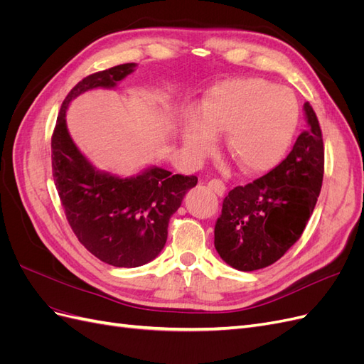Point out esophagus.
<instances>
[{
    "mask_svg": "<svg viewBox=\"0 0 364 364\" xmlns=\"http://www.w3.org/2000/svg\"><path fill=\"white\" fill-rule=\"evenodd\" d=\"M208 186H209V188H211L215 194H218V196H223L225 191H226V185L223 183V181H220V179H211V181L208 182Z\"/></svg>",
    "mask_w": 364,
    "mask_h": 364,
    "instance_id": "1",
    "label": "esophagus"
}]
</instances>
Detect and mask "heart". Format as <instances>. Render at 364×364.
I'll use <instances>...</instances> for the list:
<instances>
[{
  "label": "heart",
  "instance_id": "heart-1",
  "mask_svg": "<svg viewBox=\"0 0 364 364\" xmlns=\"http://www.w3.org/2000/svg\"><path fill=\"white\" fill-rule=\"evenodd\" d=\"M299 118L291 91L261 79H237L215 85L202 102L200 119L191 118L182 130L185 149L203 155L214 136L225 134L223 146L245 173L264 171L287 150Z\"/></svg>",
  "mask_w": 364,
  "mask_h": 364
}]
</instances>
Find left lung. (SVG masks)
<instances>
[{
    "mask_svg": "<svg viewBox=\"0 0 364 364\" xmlns=\"http://www.w3.org/2000/svg\"><path fill=\"white\" fill-rule=\"evenodd\" d=\"M306 130L277 167L225 197L214 229L218 255L241 272L277 262L310 220L323 181L322 130L310 103L304 105Z\"/></svg>",
    "mask_w": 364,
    "mask_h": 364,
    "instance_id": "1",
    "label": "left lung"
}]
</instances>
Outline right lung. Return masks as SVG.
Masks as SVG:
<instances>
[{
	"label": "right lung",
	"instance_id": "right-lung-1",
	"mask_svg": "<svg viewBox=\"0 0 364 364\" xmlns=\"http://www.w3.org/2000/svg\"><path fill=\"white\" fill-rule=\"evenodd\" d=\"M135 68L117 65L85 77L65 98L51 136V167L65 215L80 243L100 261L115 267H138L164 249L170 217L196 176L151 167L121 179L97 171L73 142L65 112L73 98L94 87H114Z\"/></svg>",
	"mask_w": 364,
	"mask_h": 364
}]
</instances>
